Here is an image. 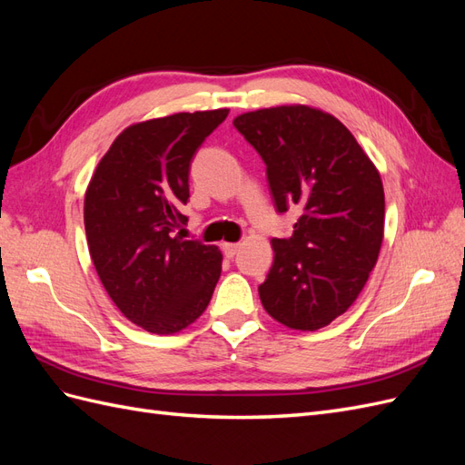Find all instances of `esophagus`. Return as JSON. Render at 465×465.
Segmentation results:
<instances>
[{"mask_svg": "<svg viewBox=\"0 0 465 465\" xmlns=\"http://www.w3.org/2000/svg\"><path fill=\"white\" fill-rule=\"evenodd\" d=\"M238 250H241V244L238 242H223V252L227 258H234L238 254Z\"/></svg>", "mask_w": 465, "mask_h": 465, "instance_id": "esophagus-1", "label": "esophagus"}]
</instances>
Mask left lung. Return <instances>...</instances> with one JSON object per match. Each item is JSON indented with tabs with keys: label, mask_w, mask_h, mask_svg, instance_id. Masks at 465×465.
<instances>
[{
	"label": "left lung",
	"mask_w": 465,
	"mask_h": 465,
	"mask_svg": "<svg viewBox=\"0 0 465 465\" xmlns=\"http://www.w3.org/2000/svg\"><path fill=\"white\" fill-rule=\"evenodd\" d=\"M265 163L279 213L301 205L289 238H273V265L258 287L265 312L316 331L357 301L384 238L378 168L335 116L306 104L262 108L232 120Z\"/></svg>",
	"instance_id": "8db88e82"
}]
</instances>
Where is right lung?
I'll list each match as a JSON object with an SVG mask.
<instances>
[{"instance_id": "right-lung-1", "label": "right lung", "mask_w": 465, "mask_h": 465, "mask_svg": "<svg viewBox=\"0 0 465 465\" xmlns=\"http://www.w3.org/2000/svg\"><path fill=\"white\" fill-rule=\"evenodd\" d=\"M227 108L132 124L110 145L85 192V232L108 297L130 322L173 335L207 308L221 275L217 246L184 241L190 163Z\"/></svg>"}]
</instances>
